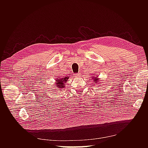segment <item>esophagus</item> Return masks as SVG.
I'll return each mask as SVG.
<instances>
[{"instance_id":"34e87169","label":"esophagus","mask_w":148,"mask_h":148,"mask_svg":"<svg viewBox=\"0 0 148 148\" xmlns=\"http://www.w3.org/2000/svg\"><path fill=\"white\" fill-rule=\"evenodd\" d=\"M74 75H75V77H79V76L81 75V74H80V73H75V74H74Z\"/></svg>"}]
</instances>
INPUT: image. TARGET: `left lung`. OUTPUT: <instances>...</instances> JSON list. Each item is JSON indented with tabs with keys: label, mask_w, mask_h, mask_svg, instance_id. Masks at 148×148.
<instances>
[{
	"label": "left lung",
	"mask_w": 148,
	"mask_h": 148,
	"mask_svg": "<svg viewBox=\"0 0 148 148\" xmlns=\"http://www.w3.org/2000/svg\"><path fill=\"white\" fill-rule=\"evenodd\" d=\"M93 78H94V77H93ZM95 78V79H94V81L96 82H96L98 81H97V78Z\"/></svg>",
	"instance_id": "1"
}]
</instances>
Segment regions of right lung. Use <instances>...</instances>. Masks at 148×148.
Wrapping results in <instances>:
<instances>
[{
  "instance_id": "obj_1",
  "label": "right lung",
  "mask_w": 148,
  "mask_h": 148,
  "mask_svg": "<svg viewBox=\"0 0 148 148\" xmlns=\"http://www.w3.org/2000/svg\"><path fill=\"white\" fill-rule=\"evenodd\" d=\"M69 79L68 77H66L65 78H62L61 79H56L58 82H56V86H58L59 88H63L65 85H64V83L67 81V79Z\"/></svg>"
}]
</instances>
